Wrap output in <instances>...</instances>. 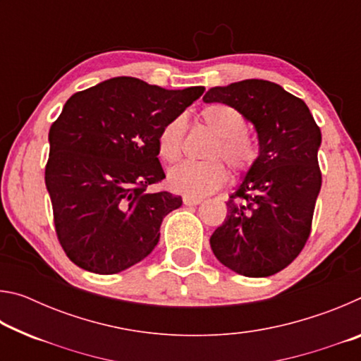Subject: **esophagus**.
<instances>
[{
	"mask_svg": "<svg viewBox=\"0 0 361 361\" xmlns=\"http://www.w3.org/2000/svg\"><path fill=\"white\" fill-rule=\"evenodd\" d=\"M200 202H202V199H200V197H192V195H185V197H183V204L188 205V207H195V205H199Z\"/></svg>",
	"mask_w": 361,
	"mask_h": 361,
	"instance_id": "1",
	"label": "esophagus"
}]
</instances>
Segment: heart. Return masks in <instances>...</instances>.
Returning <instances> with one entry per match:
<instances>
[{
  "instance_id": "1",
  "label": "heart",
  "mask_w": 361,
  "mask_h": 361,
  "mask_svg": "<svg viewBox=\"0 0 361 361\" xmlns=\"http://www.w3.org/2000/svg\"><path fill=\"white\" fill-rule=\"evenodd\" d=\"M200 121L215 133L202 162H185L169 173V186L185 195H205L228 181V169L223 158L237 176L255 169L259 159V146L247 133V121L239 109L224 103H212L199 113ZM185 142V119L176 116L167 121L157 133V154L167 164L180 161ZM220 159H218L217 157Z\"/></svg>"
}]
</instances>
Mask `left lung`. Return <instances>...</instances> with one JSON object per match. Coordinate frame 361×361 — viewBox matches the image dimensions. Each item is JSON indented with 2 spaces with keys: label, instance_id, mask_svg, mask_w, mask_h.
I'll use <instances>...</instances> for the list:
<instances>
[{
  "label": "left lung",
  "instance_id": "obj_1",
  "mask_svg": "<svg viewBox=\"0 0 361 361\" xmlns=\"http://www.w3.org/2000/svg\"><path fill=\"white\" fill-rule=\"evenodd\" d=\"M204 102L239 109L259 140L258 162L229 195L228 215L210 237L213 253L240 276H274L296 259L312 229L320 127L301 99L264 79L212 87Z\"/></svg>",
  "mask_w": 361,
  "mask_h": 361
}]
</instances>
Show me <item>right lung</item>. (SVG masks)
<instances>
[{"mask_svg": "<svg viewBox=\"0 0 361 361\" xmlns=\"http://www.w3.org/2000/svg\"><path fill=\"white\" fill-rule=\"evenodd\" d=\"M202 85L167 90L137 78H113L66 100L49 130L46 188L66 256L109 276L148 256L180 195L149 192L166 178L157 133L204 94Z\"/></svg>", "mask_w": 361, "mask_h": 361, "instance_id": "1", "label": "right lung"}]
</instances>
